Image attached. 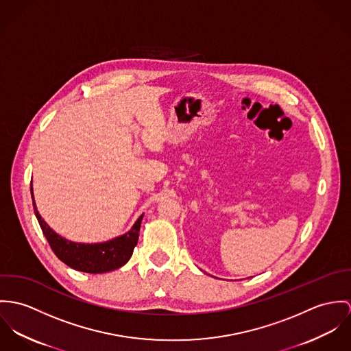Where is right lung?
Here are the masks:
<instances>
[{
	"instance_id": "right-lung-1",
	"label": "right lung",
	"mask_w": 351,
	"mask_h": 351,
	"mask_svg": "<svg viewBox=\"0 0 351 351\" xmlns=\"http://www.w3.org/2000/svg\"><path fill=\"white\" fill-rule=\"evenodd\" d=\"M34 210L35 215L39 221L40 228L45 235L51 249L56 254V257L63 261L70 268L84 273H106L116 271L123 267L132 257L133 249L138 241V232L141 228L143 215L134 222L132 229L122 235H118L113 239L97 243H83L69 241L64 237L55 233L47 222L41 218L38 211L34 189L31 187Z\"/></svg>"
}]
</instances>
